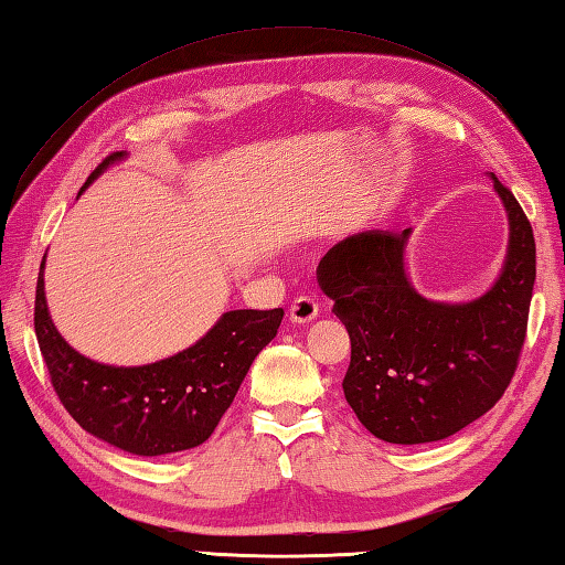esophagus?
<instances>
[{
    "mask_svg": "<svg viewBox=\"0 0 565 565\" xmlns=\"http://www.w3.org/2000/svg\"><path fill=\"white\" fill-rule=\"evenodd\" d=\"M318 310L320 308L316 303V298L301 296V298H296V301L291 303L289 318H291V322H296V326H303V322H313L318 318Z\"/></svg>",
    "mask_w": 565,
    "mask_h": 565,
    "instance_id": "1",
    "label": "esophagus"
}]
</instances>
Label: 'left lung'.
I'll use <instances>...</instances> for the list:
<instances>
[{
    "instance_id": "left-lung-1",
    "label": "left lung",
    "mask_w": 565,
    "mask_h": 565,
    "mask_svg": "<svg viewBox=\"0 0 565 565\" xmlns=\"http://www.w3.org/2000/svg\"><path fill=\"white\" fill-rule=\"evenodd\" d=\"M510 245L498 281L468 303L419 296L405 274L403 233L344 237L318 264V281L352 340L342 388L359 423L391 444L447 439L493 407L520 362L536 279L532 225L512 191Z\"/></svg>"
}]
</instances>
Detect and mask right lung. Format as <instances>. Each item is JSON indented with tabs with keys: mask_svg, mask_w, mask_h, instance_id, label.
<instances>
[{
	"mask_svg": "<svg viewBox=\"0 0 565 565\" xmlns=\"http://www.w3.org/2000/svg\"><path fill=\"white\" fill-rule=\"evenodd\" d=\"M121 158L124 152L109 154L82 191ZM43 264L33 326L57 398L82 429L128 454L162 456L206 441L284 318V308L227 310L196 344L162 362L99 364L72 350L55 330L45 303Z\"/></svg>",
	"mask_w": 565,
	"mask_h": 565,
	"instance_id": "add662e5",
	"label": "right lung"
}]
</instances>
